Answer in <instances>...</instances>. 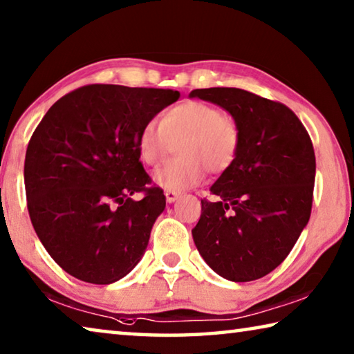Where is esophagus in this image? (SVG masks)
I'll return each instance as SVG.
<instances>
[{"label": "esophagus", "instance_id": "1", "mask_svg": "<svg viewBox=\"0 0 354 354\" xmlns=\"http://www.w3.org/2000/svg\"><path fill=\"white\" fill-rule=\"evenodd\" d=\"M178 196H179V192L165 190V200H167V203H173V201H176Z\"/></svg>", "mask_w": 354, "mask_h": 354}]
</instances>
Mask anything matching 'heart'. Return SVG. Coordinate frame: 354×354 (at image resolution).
Wrapping results in <instances>:
<instances>
[{
    "instance_id": "b5f03b06",
    "label": "heart",
    "mask_w": 354,
    "mask_h": 354,
    "mask_svg": "<svg viewBox=\"0 0 354 354\" xmlns=\"http://www.w3.org/2000/svg\"><path fill=\"white\" fill-rule=\"evenodd\" d=\"M179 145L178 158L154 173V183L165 190L195 187L211 173H223L234 164L241 148V127L231 113L203 101H184L165 113L160 127L147 123L137 149L143 162L159 165Z\"/></svg>"
}]
</instances>
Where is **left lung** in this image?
Returning a JSON list of instances; mask_svg holds the SVG:
<instances>
[{
	"label": "left lung",
	"instance_id": "8db88e82",
	"mask_svg": "<svg viewBox=\"0 0 354 354\" xmlns=\"http://www.w3.org/2000/svg\"><path fill=\"white\" fill-rule=\"evenodd\" d=\"M189 97L223 107L241 127L234 164L211 187L217 201L201 200L194 242L221 278L259 279L286 259L309 221L313 142L295 113L278 101L234 87L195 88Z\"/></svg>",
	"mask_w": 354,
	"mask_h": 354
}]
</instances>
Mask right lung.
I'll list each match as a JSON object with an SVG mask.
<instances>
[{
	"label": "right lung",
	"instance_id": "add662e5",
	"mask_svg": "<svg viewBox=\"0 0 354 354\" xmlns=\"http://www.w3.org/2000/svg\"><path fill=\"white\" fill-rule=\"evenodd\" d=\"M178 98L171 88L91 84L57 100L35 128L25 158L29 217L71 277L112 284L142 259L165 196L148 187L137 142ZM137 191L146 194L139 202Z\"/></svg>",
	"mask_w": 354,
	"mask_h": 354
}]
</instances>
